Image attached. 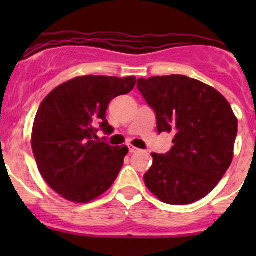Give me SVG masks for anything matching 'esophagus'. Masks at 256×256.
Returning <instances> with one entry per match:
<instances>
[{"label":"esophagus","instance_id":"1","mask_svg":"<svg viewBox=\"0 0 256 256\" xmlns=\"http://www.w3.org/2000/svg\"><path fill=\"white\" fill-rule=\"evenodd\" d=\"M128 151H130L131 154H135V152H138V151H140V150H138V147L132 146V144H128Z\"/></svg>","mask_w":256,"mask_h":256}]
</instances>
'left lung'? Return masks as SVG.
Masks as SVG:
<instances>
[{
  "instance_id": "8db88e82",
  "label": "left lung",
  "mask_w": 256,
  "mask_h": 256,
  "mask_svg": "<svg viewBox=\"0 0 256 256\" xmlns=\"http://www.w3.org/2000/svg\"><path fill=\"white\" fill-rule=\"evenodd\" d=\"M138 88L154 112L158 134L174 135L167 154H152L144 184L167 204L197 202L233 160L238 120L232 106L214 88L186 76L140 78Z\"/></svg>"
}]
</instances>
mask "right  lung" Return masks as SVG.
I'll return each mask as SVG.
<instances>
[{
	"label": "right lung",
	"mask_w": 256,
	"mask_h": 256,
	"mask_svg": "<svg viewBox=\"0 0 256 256\" xmlns=\"http://www.w3.org/2000/svg\"><path fill=\"white\" fill-rule=\"evenodd\" d=\"M135 84V76H76L52 90L40 105L32 151L42 177L63 198L88 203L112 187L128 148L98 141L96 134H112L108 106Z\"/></svg>",
	"instance_id": "obj_1"
}]
</instances>
